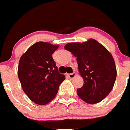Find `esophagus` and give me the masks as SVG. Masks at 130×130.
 I'll use <instances>...</instances> for the list:
<instances>
[{
  "label": "esophagus",
  "mask_w": 130,
  "mask_h": 130,
  "mask_svg": "<svg viewBox=\"0 0 130 130\" xmlns=\"http://www.w3.org/2000/svg\"><path fill=\"white\" fill-rule=\"evenodd\" d=\"M76 76V73L75 72H72V73H70V74H68V76L69 78H70V79H72V78H73L74 76Z\"/></svg>",
  "instance_id": "obj_1"
}]
</instances>
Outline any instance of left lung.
Masks as SVG:
<instances>
[{"instance_id": "left-lung-1", "label": "left lung", "mask_w": 130, "mask_h": 130, "mask_svg": "<svg viewBox=\"0 0 130 130\" xmlns=\"http://www.w3.org/2000/svg\"><path fill=\"white\" fill-rule=\"evenodd\" d=\"M64 48L76 57L78 72L84 79L83 86L76 91L78 96L91 104L101 102L111 91L117 76L111 54L93 39L67 43Z\"/></svg>"}]
</instances>
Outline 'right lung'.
I'll use <instances>...</instances> for the list:
<instances>
[{"label":"right lung","mask_w":130,"mask_h":130,"mask_svg":"<svg viewBox=\"0 0 130 130\" xmlns=\"http://www.w3.org/2000/svg\"><path fill=\"white\" fill-rule=\"evenodd\" d=\"M58 48V45L39 41L21 57L19 79L25 93L36 104L45 105L52 100L65 79L52 58Z\"/></svg>","instance_id":"obj_1"}]
</instances>
